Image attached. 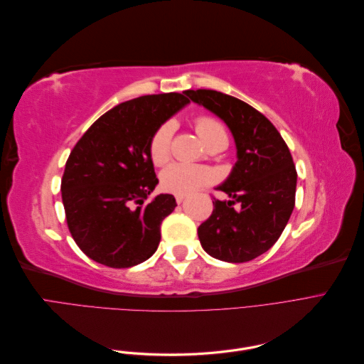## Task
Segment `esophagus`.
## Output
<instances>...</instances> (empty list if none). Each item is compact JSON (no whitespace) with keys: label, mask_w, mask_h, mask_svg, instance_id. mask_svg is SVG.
I'll return each instance as SVG.
<instances>
[{"label":"esophagus","mask_w":364,"mask_h":364,"mask_svg":"<svg viewBox=\"0 0 364 364\" xmlns=\"http://www.w3.org/2000/svg\"><path fill=\"white\" fill-rule=\"evenodd\" d=\"M183 200H185V196H183V194H176V202L182 203Z\"/></svg>","instance_id":"esophagus-1"}]
</instances>
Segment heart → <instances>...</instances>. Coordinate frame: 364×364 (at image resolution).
<instances>
[{
	"label": "heart",
	"mask_w": 364,
	"mask_h": 364,
	"mask_svg": "<svg viewBox=\"0 0 364 364\" xmlns=\"http://www.w3.org/2000/svg\"><path fill=\"white\" fill-rule=\"evenodd\" d=\"M174 121H165L150 139V158L155 165H162L170 159L171 139L174 134ZM196 130L205 146L209 147L217 142H228L225 126L213 117H199L196 119ZM215 179L213 170L202 165L176 162L168 165L161 174V185L165 191L173 194H190L211 183Z\"/></svg>",
	"instance_id": "1"
}]
</instances>
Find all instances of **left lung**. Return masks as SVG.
Returning <instances> with one entry per match:
<instances>
[{
  "label": "left lung",
  "mask_w": 364,
  "mask_h": 364,
  "mask_svg": "<svg viewBox=\"0 0 364 364\" xmlns=\"http://www.w3.org/2000/svg\"><path fill=\"white\" fill-rule=\"evenodd\" d=\"M185 95L223 121L237 149L235 165L217 186L230 200L213 202L211 217L197 229L200 245L220 261H250L277 243L293 213L297 173L290 150L277 127L243 100L211 90Z\"/></svg>",
  "instance_id": "obj_1"
}]
</instances>
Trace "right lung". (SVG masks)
<instances>
[{
    "instance_id": "add662e5",
    "label": "right lung",
    "mask_w": 364,
    "mask_h": 364,
    "mask_svg": "<svg viewBox=\"0 0 364 364\" xmlns=\"http://www.w3.org/2000/svg\"><path fill=\"white\" fill-rule=\"evenodd\" d=\"M188 103L178 92L119 103L73 149L62 178V202L75 245L91 259L127 269L156 252L162 220L178 205L171 194L144 205L158 185L150 139Z\"/></svg>"
}]
</instances>
